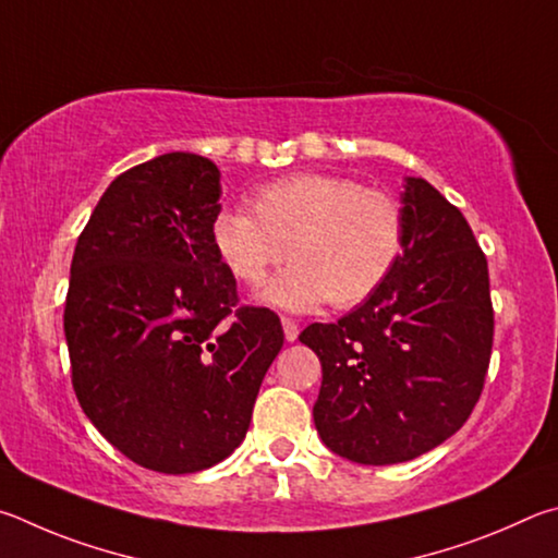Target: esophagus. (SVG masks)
Returning <instances> with one entry per match:
<instances>
[{
  "instance_id": "obj_1",
  "label": "esophagus",
  "mask_w": 558,
  "mask_h": 558,
  "mask_svg": "<svg viewBox=\"0 0 558 558\" xmlns=\"http://www.w3.org/2000/svg\"><path fill=\"white\" fill-rule=\"evenodd\" d=\"M281 328H284V338L289 340V343H294V340L299 338V324L294 318H281Z\"/></svg>"
}]
</instances>
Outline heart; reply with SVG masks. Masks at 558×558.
I'll return each mask as SVG.
<instances>
[{"instance_id":"b5f03b06","label":"heart","mask_w":558,"mask_h":558,"mask_svg":"<svg viewBox=\"0 0 558 558\" xmlns=\"http://www.w3.org/2000/svg\"><path fill=\"white\" fill-rule=\"evenodd\" d=\"M254 211L225 208L213 220V247L234 279L259 287L287 259L294 264L259 301L289 311L363 304L402 259L404 210L392 193L299 173L262 185Z\"/></svg>"}]
</instances>
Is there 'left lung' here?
I'll return each mask as SVG.
<instances>
[{
	"label": "left lung",
	"mask_w": 558,
	"mask_h": 558,
	"mask_svg": "<svg viewBox=\"0 0 558 558\" xmlns=\"http://www.w3.org/2000/svg\"><path fill=\"white\" fill-rule=\"evenodd\" d=\"M402 259L338 324L299 340L324 367L314 404L320 441L363 465L432 451L481 399L493 353L487 259L471 225L432 183L404 179Z\"/></svg>",
	"instance_id": "left-lung-1"
}]
</instances>
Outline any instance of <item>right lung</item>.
Segmentation results:
<instances>
[{"mask_svg": "<svg viewBox=\"0 0 558 558\" xmlns=\"http://www.w3.org/2000/svg\"><path fill=\"white\" fill-rule=\"evenodd\" d=\"M220 171L161 154L107 185L75 244L63 328L85 416L136 465L198 473L242 444L284 345L269 308L238 306L213 247Z\"/></svg>", "mask_w": 558, "mask_h": 558, "instance_id": "1", "label": "right lung"}]
</instances>
